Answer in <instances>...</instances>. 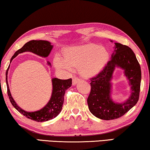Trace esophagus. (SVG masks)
<instances>
[{"mask_svg": "<svg viewBox=\"0 0 150 150\" xmlns=\"http://www.w3.org/2000/svg\"><path fill=\"white\" fill-rule=\"evenodd\" d=\"M80 81V79H79V78L77 77H73V81H72V83L73 86H75V85H76L77 83H79Z\"/></svg>", "mask_w": 150, "mask_h": 150, "instance_id": "esophagus-1", "label": "esophagus"}]
</instances>
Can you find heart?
I'll use <instances>...</instances> for the list:
<instances>
[{
    "label": "heart",
    "instance_id": "obj_1",
    "mask_svg": "<svg viewBox=\"0 0 150 150\" xmlns=\"http://www.w3.org/2000/svg\"><path fill=\"white\" fill-rule=\"evenodd\" d=\"M64 59L56 56L53 59L57 69L71 71L72 67L79 68L84 77H94L102 72L110 61V53L104 47L96 44L69 47L64 52Z\"/></svg>",
    "mask_w": 150,
    "mask_h": 150
}]
</instances>
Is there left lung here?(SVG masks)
Segmentation results:
<instances>
[{
  "mask_svg": "<svg viewBox=\"0 0 150 150\" xmlns=\"http://www.w3.org/2000/svg\"><path fill=\"white\" fill-rule=\"evenodd\" d=\"M111 60L96 77L91 79V91L88 98L89 111L102 120H113L123 116L139 100L142 72L133 51L129 46L115 42ZM116 68L124 70L131 87V94L123 103L114 101L111 97V81Z\"/></svg>",
  "mask_w": 150,
  "mask_h": 150,
  "instance_id": "8db88e82",
  "label": "left lung"
}]
</instances>
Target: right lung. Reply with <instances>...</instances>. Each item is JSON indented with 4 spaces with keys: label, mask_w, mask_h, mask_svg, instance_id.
<instances>
[{
    "label": "right lung",
    "mask_w": 150,
    "mask_h": 150,
    "mask_svg": "<svg viewBox=\"0 0 150 150\" xmlns=\"http://www.w3.org/2000/svg\"><path fill=\"white\" fill-rule=\"evenodd\" d=\"M52 48L53 45L51 44L50 42L46 41V40H31V41L27 42L21 48L19 49L15 52L14 55L11 59L10 63L19 54L25 52H30L35 54L40 57L46 58L48 57ZM47 64L51 66L50 62H47ZM9 67L10 64L6 71V87H7L8 98H9L11 104L14 106V108L27 118L38 122L47 121V120L57 117L61 112L64 102V96L65 93V91L70 88L72 85V79H69L62 80L55 77L52 78V94H51L50 100L48 103L39 110L35 112H27L18 106L11 96L7 80L8 71Z\"/></svg>",
    "instance_id": "1"
}]
</instances>
